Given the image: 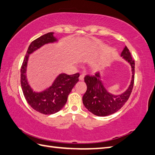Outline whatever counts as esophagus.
<instances>
[{"label":"esophagus","instance_id":"1","mask_svg":"<svg viewBox=\"0 0 155 155\" xmlns=\"http://www.w3.org/2000/svg\"><path fill=\"white\" fill-rule=\"evenodd\" d=\"M84 78V74H81L80 77H79V80L80 81H83Z\"/></svg>","mask_w":155,"mask_h":155}]
</instances>
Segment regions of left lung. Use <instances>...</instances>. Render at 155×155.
<instances>
[{
  "instance_id": "8db88e82",
  "label": "left lung",
  "mask_w": 155,
  "mask_h": 155,
  "mask_svg": "<svg viewBox=\"0 0 155 155\" xmlns=\"http://www.w3.org/2000/svg\"><path fill=\"white\" fill-rule=\"evenodd\" d=\"M120 56L130 65L132 71L130 85L124 93L118 95L109 93L104 86L99 72L93 76L87 75L84 77L87 90L83 97V104L88 111L97 116L106 117L116 113L123 107L132 92L134 79V61L127 47Z\"/></svg>"
}]
</instances>
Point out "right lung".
<instances>
[{
  "mask_svg": "<svg viewBox=\"0 0 155 155\" xmlns=\"http://www.w3.org/2000/svg\"><path fill=\"white\" fill-rule=\"evenodd\" d=\"M54 32H48L32 41L29 45L21 69V84L24 96L28 104L36 111L44 114H52L64 107L68 94L78 83L79 74H59L52 85L45 90L36 92L31 87L27 78L29 56L45 45L57 42Z\"/></svg>",
  "mask_w": 155,
  "mask_h": 155,
  "instance_id": "obj_1",
  "label": "right lung"
}]
</instances>
